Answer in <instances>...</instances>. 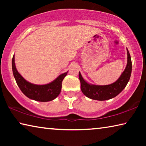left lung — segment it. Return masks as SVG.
<instances>
[{
  "instance_id": "8db88e82",
  "label": "left lung",
  "mask_w": 146,
  "mask_h": 146,
  "mask_svg": "<svg viewBox=\"0 0 146 146\" xmlns=\"http://www.w3.org/2000/svg\"><path fill=\"white\" fill-rule=\"evenodd\" d=\"M127 63L125 70L119 78L111 84L106 86H98L88 83L79 72L78 76L80 81L81 91L84 95L93 100H106L117 96L129 82L132 71V62L129 51L127 49Z\"/></svg>"
}]
</instances>
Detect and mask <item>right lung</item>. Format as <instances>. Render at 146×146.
I'll list each match as a JSON object with an SVG mask.
<instances>
[{
  "instance_id": "obj_1",
  "label": "right lung",
  "mask_w": 146,
  "mask_h": 146,
  "mask_svg": "<svg viewBox=\"0 0 146 146\" xmlns=\"http://www.w3.org/2000/svg\"><path fill=\"white\" fill-rule=\"evenodd\" d=\"M12 70L16 82L22 92L30 99L39 102H48L58 97L61 91L62 82L68 72L61 74L55 80L48 84H33L26 80L17 70L15 55L12 58Z\"/></svg>"
}]
</instances>
